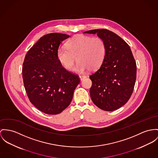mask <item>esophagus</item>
<instances>
[{
	"mask_svg": "<svg viewBox=\"0 0 158 158\" xmlns=\"http://www.w3.org/2000/svg\"><path fill=\"white\" fill-rule=\"evenodd\" d=\"M79 78H80L81 81H82L85 78H86V76H85V75H79Z\"/></svg>",
	"mask_w": 158,
	"mask_h": 158,
	"instance_id": "obj_1",
	"label": "esophagus"
}]
</instances>
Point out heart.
<instances>
[{"mask_svg": "<svg viewBox=\"0 0 158 158\" xmlns=\"http://www.w3.org/2000/svg\"><path fill=\"white\" fill-rule=\"evenodd\" d=\"M106 53V44L101 38L77 35L67 42L66 48L58 49L56 55L61 65L68 70L73 69L77 59L78 62L74 70L83 73L88 69H98L105 60Z\"/></svg>", "mask_w": 158, "mask_h": 158, "instance_id": "heart-1", "label": "heart"}]
</instances>
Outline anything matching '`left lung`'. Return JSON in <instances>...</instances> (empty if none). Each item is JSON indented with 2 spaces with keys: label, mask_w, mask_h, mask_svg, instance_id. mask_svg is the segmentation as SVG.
Returning <instances> with one entry per match:
<instances>
[{
  "label": "left lung",
  "mask_w": 158,
  "mask_h": 158,
  "mask_svg": "<svg viewBox=\"0 0 158 158\" xmlns=\"http://www.w3.org/2000/svg\"><path fill=\"white\" fill-rule=\"evenodd\" d=\"M84 33L96 34L106 47L103 64L89 76L91 100L102 110L118 109L129 100L135 84L136 64L131 49L120 36L108 29H94Z\"/></svg>",
  "instance_id": "obj_1"
}]
</instances>
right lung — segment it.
Listing matches in <instances>:
<instances>
[{"label":"right lung","mask_w":158,"mask_h":158,"mask_svg":"<svg viewBox=\"0 0 158 158\" xmlns=\"http://www.w3.org/2000/svg\"><path fill=\"white\" fill-rule=\"evenodd\" d=\"M69 37L60 33L41 37L28 50L23 64L27 97L37 109L49 115L60 114L69 106L80 82L79 76L67 70L57 58L61 42Z\"/></svg>","instance_id":"obj_1"}]
</instances>
